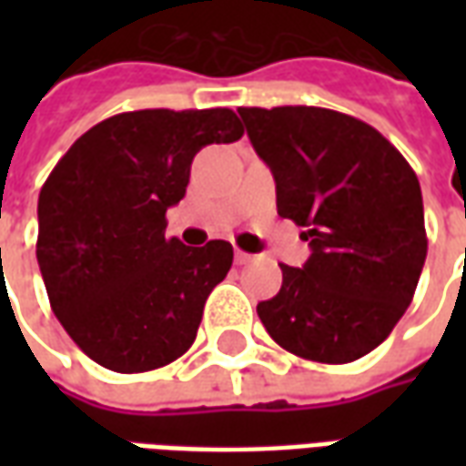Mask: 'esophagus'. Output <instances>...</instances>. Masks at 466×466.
<instances>
[{
	"mask_svg": "<svg viewBox=\"0 0 466 466\" xmlns=\"http://www.w3.org/2000/svg\"><path fill=\"white\" fill-rule=\"evenodd\" d=\"M252 259H254L252 254L242 252V249H237V252H234V262H237V264H249Z\"/></svg>",
	"mask_w": 466,
	"mask_h": 466,
	"instance_id": "obj_1",
	"label": "esophagus"
}]
</instances>
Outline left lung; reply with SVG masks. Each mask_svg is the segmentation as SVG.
<instances>
[{
  "label": "left lung",
  "mask_w": 466,
  "mask_h": 466,
  "mask_svg": "<svg viewBox=\"0 0 466 466\" xmlns=\"http://www.w3.org/2000/svg\"><path fill=\"white\" fill-rule=\"evenodd\" d=\"M272 169L277 212L304 227V267L257 304L274 342L302 360L347 364L380 347L407 312L427 259L417 174L357 116L322 106H239Z\"/></svg>",
  "instance_id": "8db88e82"
}]
</instances>
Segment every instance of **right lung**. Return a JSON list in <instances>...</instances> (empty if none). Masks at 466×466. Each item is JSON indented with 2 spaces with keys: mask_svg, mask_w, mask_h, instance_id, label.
<instances>
[{
  "mask_svg": "<svg viewBox=\"0 0 466 466\" xmlns=\"http://www.w3.org/2000/svg\"><path fill=\"white\" fill-rule=\"evenodd\" d=\"M242 134L224 106L124 112L82 134L46 177L36 262L52 312L89 360L137 374L192 347L234 249L164 237L167 209L187 192L194 154Z\"/></svg>",
  "mask_w": 466,
  "mask_h": 466,
  "instance_id": "add662e5",
  "label": "right lung"
}]
</instances>
